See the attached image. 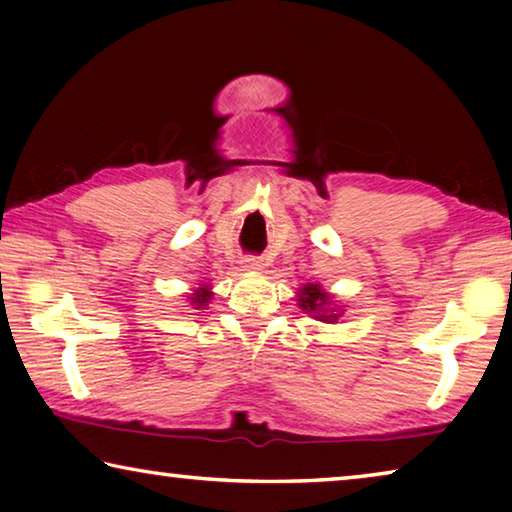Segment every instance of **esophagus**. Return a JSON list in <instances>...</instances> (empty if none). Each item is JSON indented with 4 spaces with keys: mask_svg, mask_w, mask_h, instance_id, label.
Returning <instances> with one entry per match:
<instances>
[{
    "mask_svg": "<svg viewBox=\"0 0 512 512\" xmlns=\"http://www.w3.org/2000/svg\"><path fill=\"white\" fill-rule=\"evenodd\" d=\"M264 262L259 257H246L244 259V271H262Z\"/></svg>",
    "mask_w": 512,
    "mask_h": 512,
    "instance_id": "34e87169",
    "label": "esophagus"
}]
</instances>
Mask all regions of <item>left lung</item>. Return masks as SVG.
Instances as JSON below:
<instances>
[{
  "label": "left lung",
  "mask_w": 512,
  "mask_h": 512,
  "mask_svg": "<svg viewBox=\"0 0 512 512\" xmlns=\"http://www.w3.org/2000/svg\"><path fill=\"white\" fill-rule=\"evenodd\" d=\"M298 305L307 311V314H314V318L325 320V323H334L339 314L334 309H329L332 305V298L329 293L320 289V284H305L298 293Z\"/></svg>",
  "instance_id": "8db88e82"
}]
</instances>
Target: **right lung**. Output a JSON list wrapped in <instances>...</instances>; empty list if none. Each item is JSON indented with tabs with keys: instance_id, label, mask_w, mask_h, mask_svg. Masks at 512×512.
Masks as SVG:
<instances>
[{
	"instance_id": "add662e5",
	"label": "right lung",
	"mask_w": 512,
	"mask_h": 512,
	"mask_svg": "<svg viewBox=\"0 0 512 512\" xmlns=\"http://www.w3.org/2000/svg\"><path fill=\"white\" fill-rule=\"evenodd\" d=\"M210 298H212V291H210V287H198L194 293H192V305H196V309H201V307H205L207 302H210Z\"/></svg>"
}]
</instances>
